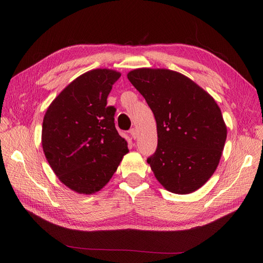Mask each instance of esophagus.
Wrapping results in <instances>:
<instances>
[{"instance_id":"34e87169","label":"esophagus","mask_w":263,"mask_h":263,"mask_svg":"<svg viewBox=\"0 0 263 263\" xmlns=\"http://www.w3.org/2000/svg\"><path fill=\"white\" fill-rule=\"evenodd\" d=\"M130 135H131V137L136 140V139H137V138H138V136H139V135H138L137 128H132V130L130 131Z\"/></svg>"}]
</instances>
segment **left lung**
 Listing matches in <instances>:
<instances>
[{
    "mask_svg": "<svg viewBox=\"0 0 263 263\" xmlns=\"http://www.w3.org/2000/svg\"><path fill=\"white\" fill-rule=\"evenodd\" d=\"M157 123V149L147 159L167 191H197L214 174L224 150L227 127L215 99L187 77L167 69L127 73Z\"/></svg>",
    "mask_w": 263,
    "mask_h": 263,
    "instance_id": "8db88e82",
    "label": "left lung"
}]
</instances>
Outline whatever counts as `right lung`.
<instances>
[{"instance_id": "right-lung-1", "label": "right lung", "mask_w": 263, "mask_h": 263, "mask_svg": "<svg viewBox=\"0 0 263 263\" xmlns=\"http://www.w3.org/2000/svg\"><path fill=\"white\" fill-rule=\"evenodd\" d=\"M121 73L96 69L78 77L44 116L42 144L55 175L72 191L92 194L116 172L127 142L117 132L107 97Z\"/></svg>"}]
</instances>
